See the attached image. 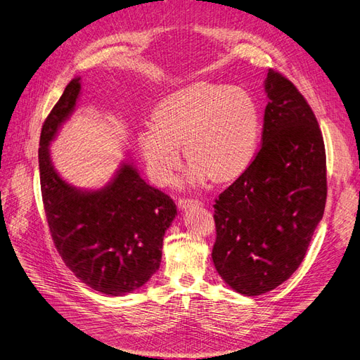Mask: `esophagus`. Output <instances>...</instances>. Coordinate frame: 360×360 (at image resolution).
Returning <instances> with one entry per match:
<instances>
[{
	"instance_id": "obj_1",
	"label": "esophagus",
	"mask_w": 360,
	"mask_h": 360,
	"mask_svg": "<svg viewBox=\"0 0 360 360\" xmlns=\"http://www.w3.org/2000/svg\"><path fill=\"white\" fill-rule=\"evenodd\" d=\"M200 201L198 200H191V198H180L179 200V209L186 210V209H192V207L198 205Z\"/></svg>"
}]
</instances>
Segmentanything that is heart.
Segmentation results:
<instances>
[{"instance_id":"obj_1","label":"heart","mask_w":360,"mask_h":360,"mask_svg":"<svg viewBox=\"0 0 360 360\" xmlns=\"http://www.w3.org/2000/svg\"><path fill=\"white\" fill-rule=\"evenodd\" d=\"M153 122L141 130L138 144L156 184H167L180 168L181 146L192 180L230 183L248 169L259 143L258 105L242 86L189 85L156 106Z\"/></svg>"}]
</instances>
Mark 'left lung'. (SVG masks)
<instances>
[{"label": "left lung", "instance_id": "left-lung-1", "mask_svg": "<svg viewBox=\"0 0 360 360\" xmlns=\"http://www.w3.org/2000/svg\"><path fill=\"white\" fill-rule=\"evenodd\" d=\"M259 150L214 201L217 274L237 292L259 296L297 270L328 197L326 150L311 106L270 69Z\"/></svg>", "mask_w": 360, "mask_h": 360}]
</instances>
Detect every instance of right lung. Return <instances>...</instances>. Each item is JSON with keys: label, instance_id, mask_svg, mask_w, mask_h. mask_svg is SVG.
Masks as SVG:
<instances>
[{"label": "right lung", "instance_id": "1", "mask_svg": "<svg viewBox=\"0 0 360 360\" xmlns=\"http://www.w3.org/2000/svg\"><path fill=\"white\" fill-rule=\"evenodd\" d=\"M81 78L72 79L41 126L39 168L53 245L75 276L96 291L123 296L143 287L160 266L163 236L177 214L167 193L150 186L130 163L101 191L64 181L49 143L75 110Z\"/></svg>", "mask_w": 360, "mask_h": 360}]
</instances>
